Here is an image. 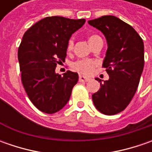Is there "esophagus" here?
Segmentation results:
<instances>
[{
	"label": "esophagus",
	"instance_id": "34e87169",
	"mask_svg": "<svg viewBox=\"0 0 152 152\" xmlns=\"http://www.w3.org/2000/svg\"><path fill=\"white\" fill-rule=\"evenodd\" d=\"M90 79H88V78H86V77H84V76H79V82H87V81H89Z\"/></svg>",
	"mask_w": 152,
	"mask_h": 152
}]
</instances>
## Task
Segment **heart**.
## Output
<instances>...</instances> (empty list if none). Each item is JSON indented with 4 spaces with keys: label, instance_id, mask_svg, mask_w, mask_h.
Masks as SVG:
<instances>
[{
    "label": "heart",
    "instance_id": "heart-1",
    "mask_svg": "<svg viewBox=\"0 0 152 152\" xmlns=\"http://www.w3.org/2000/svg\"><path fill=\"white\" fill-rule=\"evenodd\" d=\"M100 38L96 34H93L89 36L88 40L91 44L94 40H96V39ZM73 40L72 39H70L68 40L67 45V51L70 52L73 50ZM97 62L95 60H91V59H83V60H79L73 62L71 65V67L74 71L78 72L80 74H85V75H88L90 73H92V71L94 70V68L96 66Z\"/></svg>",
    "mask_w": 152,
    "mask_h": 152
}]
</instances>
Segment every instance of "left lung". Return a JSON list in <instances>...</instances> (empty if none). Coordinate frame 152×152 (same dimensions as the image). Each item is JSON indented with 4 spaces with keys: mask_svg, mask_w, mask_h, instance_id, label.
<instances>
[{
    "mask_svg": "<svg viewBox=\"0 0 152 152\" xmlns=\"http://www.w3.org/2000/svg\"><path fill=\"white\" fill-rule=\"evenodd\" d=\"M88 23L103 33L108 45L102 67L109 79L102 84L96 78L101 88L92 100L102 113H119L137 91L145 63L143 40L133 27L114 16H102Z\"/></svg>",
    "mask_w": 152,
    "mask_h": 152,
    "instance_id": "left-lung-1",
    "label": "left lung"
}]
</instances>
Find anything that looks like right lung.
I'll return each mask as SVG.
<instances>
[{
    "instance_id": "obj_1",
    "label": "right lung",
    "mask_w": 152,
    "mask_h": 152,
    "mask_svg": "<svg viewBox=\"0 0 152 152\" xmlns=\"http://www.w3.org/2000/svg\"><path fill=\"white\" fill-rule=\"evenodd\" d=\"M85 19L47 17L31 26L23 34L18 50L21 80L35 107L45 113L60 111L68 102L77 73H55L56 65L65 61L71 35L85 24Z\"/></svg>"
}]
</instances>
